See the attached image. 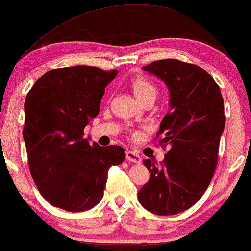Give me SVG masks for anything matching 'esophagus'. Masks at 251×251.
Listing matches in <instances>:
<instances>
[{"label":"esophagus","instance_id":"1","mask_svg":"<svg viewBox=\"0 0 251 251\" xmlns=\"http://www.w3.org/2000/svg\"><path fill=\"white\" fill-rule=\"evenodd\" d=\"M126 160L130 161V162H133V163H140L142 162V157L139 156V154H137L135 152H126Z\"/></svg>","mask_w":251,"mask_h":251}]
</instances>
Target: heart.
I'll use <instances>...</instances> for the list:
<instances>
[{
  "label": "heart",
  "instance_id": "obj_1",
  "mask_svg": "<svg viewBox=\"0 0 251 251\" xmlns=\"http://www.w3.org/2000/svg\"><path fill=\"white\" fill-rule=\"evenodd\" d=\"M132 90L137 96V98L139 99L140 101L144 100V99L150 97V96H154L155 97L157 89L155 84L150 80H147L145 77H136L135 80L132 81Z\"/></svg>",
  "mask_w": 251,
  "mask_h": 251
}]
</instances>
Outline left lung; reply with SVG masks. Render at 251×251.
<instances>
[{
	"label": "left lung",
	"mask_w": 251,
	"mask_h": 251,
	"mask_svg": "<svg viewBox=\"0 0 251 251\" xmlns=\"http://www.w3.org/2000/svg\"><path fill=\"white\" fill-rule=\"evenodd\" d=\"M143 70L170 91V111L156 135L163 136L160 145L170 150L160 167L144 160L151 178L137 197L152 214L177 215L200 200L214 176L225 126L224 100L211 75L197 65L163 59Z\"/></svg>",
	"instance_id": "obj_1"
}]
</instances>
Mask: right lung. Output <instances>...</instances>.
<instances>
[{"label": "right lung", "instance_id": "obj_1", "mask_svg": "<svg viewBox=\"0 0 251 251\" xmlns=\"http://www.w3.org/2000/svg\"><path fill=\"white\" fill-rule=\"evenodd\" d=\"M116 74L82 65L56 68L44 73L26 96L23 136L29 171L53 207L71 212L94 208L104 195L108 169L125 161L121 146L90 145L83 138Z\"/></svg>", "mask_w": 251, "mask_h": 251}]
</instances>
